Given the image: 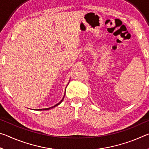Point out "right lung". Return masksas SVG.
<instances>
[{
  "label": "right lung",
  "mask_w": 149,
  "mask_h": 149,
  "mask_svg": "<svg viewBox=\"0 0 149 149\" xmlns=\"http://www.w3.org/2000/svg\"><path fill=\"white\" fill-rule=\"evenodd\" d=\"M69 84V83H68ZM64 97H65V93H64V97H63V98H62V99L60 100V101L58 102V103H57L56 104H55L54 106H53V107H49V108H42V109H36L35 110H50V109H52V108H54L55 107H57L58 105H59L60 103H61L62 102V100H63V99H64Z\"/></svg>",
  "instance_id": "add662e5"
}]
</instances>
